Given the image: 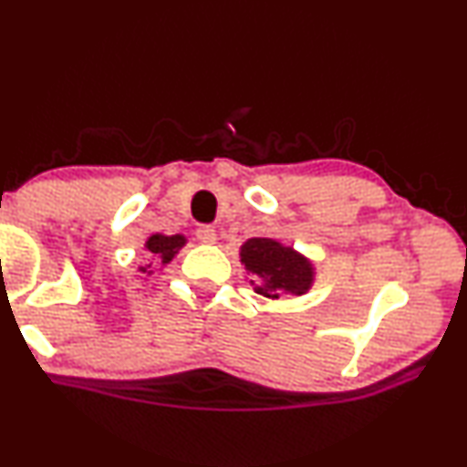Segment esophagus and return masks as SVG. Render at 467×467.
Returning a JSON list of instances; mask_svg holds the SVG:
<instances>
[{
    "instance_id": "1",
    "label": "esophagus",
    "mask_w": 467,
    "mask_h": 467,
    "mask_svg": "<svg viewBox=\"0 0 467 467\" xmlns=\"http://www.w3.org/2000/svg\"><path fill=\"white\" fill-rule=\"evenodd\" d=\"M195 234H197V239H200L202 244H206V245H213L217 241L215 228H211V226H200L195 230Z\"/></svg>"
}]
</instances>
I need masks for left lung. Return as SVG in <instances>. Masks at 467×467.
Segmentation results:
<instances>
[{
  "label": "left lung",
  "mask_w": 467,
  "mask_h": 467,
  "mask_svg": "<svg viewBox=\"0 0 467 467\" xmlns=\"http://www.w3.org/2000/svg\"><path fill=\"white\" fill-rule=\"evenodd\" d=\"M239 256L248 270V281L254 292L272 301L283 294L301 296L314 285L312 261L276 239H248L241 245Z\"/></svg>",
  "instance_id": "left-lung-1"
}]
</instances>
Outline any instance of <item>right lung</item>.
<instances>
[{
	"label": "right lung",
	"instance_id": "obj_1",
	"mask_svg": "<svg viewBox=\"0 0 467 467\" xmlns=\"http://www.w3.org/2000/svg\"><path fill=\"white\" fill-rule=\"evenodd\" d=\"M184 245H186L184 234H160V233H155L147 241H144V248H147L149 254H151V259L158 261L160 265L171 264V261L175 259V254H178V252L184 248ZM147 267H151V264H149ZM147 267H140V270L147 272ZM149 275H151V272H149Z\"/></svg>",
	"mask_w": 467,
	"mask_h": 467
}]
</instances>
